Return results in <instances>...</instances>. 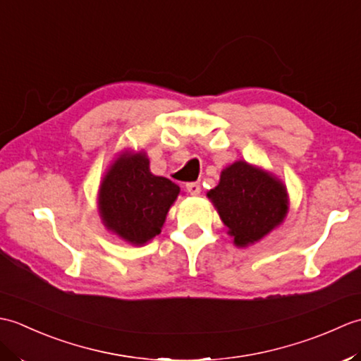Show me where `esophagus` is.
Segmentation results:
<instances>
[{"label":"esophagus","instance_id":"obj_1","mask_svg":"<svg viewBox=\"0 0 361 361\" xmlns=\"http://www.w3.org/2000/svg\"><path fill=\"white\" fill-rule=\"evenodd\" d=\"M186 189H188V192L190 195H198V194H200V190H202L200 183H188Z\"/></svg>","mask_w":361,"mask_h":361}]
</instances>
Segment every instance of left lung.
<instances>
[{"instance_id":"8db88e82","label":"left lung","mask_w":361,"mask_h":361,"mask_svg":"<svg viewBox=\"0 0 361 361\" xmlns=\"http://www.w3.org/2000/svg\"><path fill=\"white\" fill-rule=\"evenodd\" d=\"M206 195L239 248L264 239L288 212V194L282 180L243 159L225 167L219 185Z\"/></svg>"}]
</instances>
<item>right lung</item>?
Instances as JSON below:
<instances>
[{
  "label": "right lung",
  "mask_w": 361,
  "mask_h": 361,
  "mask_svg": "<svg viewBox=\"0 0 361 361\" xmlns=\"http://www.w3.org/2000/svg\"><path fill=\"white\" fill-rule=\"evenodd\" d=\"M180 188L150 172L144 150L121 152L106 169L97 192L104 226L119 239L142 247L161 233Z\"/></svg>",
  "instance_id": "add662e5"
}]
</instances>
